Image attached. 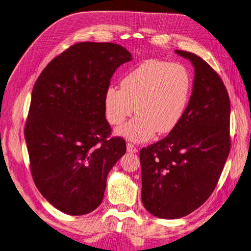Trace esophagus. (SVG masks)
Wrapping results in <instances>:
<instances>
[{
	"mask_svg": "<svg viewBox=\"0 0 251 251\" xmlns=\"http://www.w3.org/2000/svg\"><path fill=\"white\" fill-rule=\"evenodd\" d=\"M126 151H127V153H130V154H136L138 151V150L136 149L132 143H126Z\"/></svg>",
	"mask_w": 251,
	"mask_h": 251,
	"instance_id": "obj_1",
	"label": "esophagus"
}]
</instances>
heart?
<instances>
[{"mask_svg":"<svg viewBox=\"0 0 251 251\" xmlns=\"http://www.w3.org/2000/svg\"><path fill=\"white\" fill-rule=\"evenodd\" d=\"M120 86L105 90L104 115L110 125L118 126L135 110L137 115L115 131V135L133 142L148 141L157 132H172L184 115L191 93L185 68L159 59L136 67Z\"/></svg>","mask_w":251,"mask_h":251,"instance_id":"1","label":"heart"}]
</instances>
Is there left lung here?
<instances>
[{"label": "left lung", "mask_w": 251, "mask_h": 251, "mask_svg": "<svg viewBox=\"0 0 251 251\" xmlns=\"http://www.w3.org/2000/svg\"><path fill=\"white\" fill-rule=\"evenodd\" d=\"M175 52L195 68L191 98L179 125L139 153L143 206L169 220L189 215L209 198L230 150V102L222 79L194 53Z\"/></svg>", "instance_id": "1"}]
</instances>
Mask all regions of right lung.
<instances>
[{
  "mask_svg": "<svg viewBox=\"0 0 251 251\" xmlns=\"http://www.w3.org/2000/svg\"><path fill=\"white\" fill-rule=\"evenodd\" d=\"M113 43H78L52 59L35 81L25 140L34 183L71 216L100 206L107 177L123 157V138L107 137L103 100L112 75L132 60Z\"/></svg>",
  "mask_w": 251,
  "mask_h": 251,
  "instance_id": "1",
  "label": "right lung"
}]
</instances>
